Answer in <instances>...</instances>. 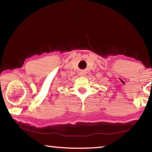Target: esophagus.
I'll use <instances>...</instances> for the list:
<instances>
[{"mask_svg": "<svg viewBox=\"0 0 152 152\" xmlns=\"http://www.w3.org/2000/svg\"><path fill=\"white\" fill-rule=\"evenodd\" d=\"M79 74H80V76H84V73H83V72H80Z\"/></svg>", "mask_w": 152, "mask_h": 152, "instance_id": "obj_1", "label": "esophagus"}]
</instances>
